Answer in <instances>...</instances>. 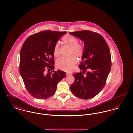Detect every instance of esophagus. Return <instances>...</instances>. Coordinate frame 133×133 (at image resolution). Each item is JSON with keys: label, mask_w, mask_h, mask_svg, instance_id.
Segmentation results:
<instances>
[{"label": "esophagus", "mask_w": 133, "mask_h": 133, "mask_svg": "<svg viewBox=\"0 0 133 133\" xmlns=\"http://www.w3.org/2000/svg\"><path fill=\"white\" fill-rule=\"evenodd\" d=\"M72 75V73H70V72H67L66 73V75L67 76H70V75Z\"/></svg>", "instance_id": "34e87169"}]
</instances>
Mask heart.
<instances>
[{"label":"heart","mask_w":133,"mask_h":133,"mask_svg":"<svg viewBox=\"0 0 133 133\" xmlns=\"http://www.w3.org/2000/svg\"><path fill=\"white\" fill-rule=\"evenodd\" d=\"M63 43L70 47L69 55H75L79 58H81L84 55L85 48L82 43H78V39L70 35L64 36L62 38ZM53 54L56 57L60 55L59 43L57 42L53 49ZM77 63V59L74 56H70L69 57H62L56 61V67L63 71L69 72L72 70Z\"/></svg>","instance_id":"heart-1"}]
</instances>
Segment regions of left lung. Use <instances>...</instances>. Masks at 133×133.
<instances>
[{"label": "left lung", "mask_w": 133, "mask_h": 133, "mask_svg": "<svg viewBox=\"0 0 133 133\" xmlns=\"http://www.w3.org/2000/svg\"><path fill=\"white\" fill-rule=\"evenodd\" d=\"M84 42V53L79 68V73L73 74L74 82L70 90L76 96L83 99L92 98L105 86L111 66L109 47L98 33L90 31L69 32Z\"/></svg>", "instance_id": "1"}]
</instances>
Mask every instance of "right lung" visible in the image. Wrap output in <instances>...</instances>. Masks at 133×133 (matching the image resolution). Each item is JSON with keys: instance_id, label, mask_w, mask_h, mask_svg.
Segmentation results:
<instances>
[{"instance_id": "obj_1", "label": "right lung", "mask_w": 133, "mask_h": 133, "mask_svg": "<svg viewBox=\"0 0 133 133\" xmlns=\"http://www.w3.org/2000/svg\"><path fill=\"white\" fill-rule=\"evenodd\" d=\"M66 31H43L29 37L20 52L19 72L27 91L34 97L44 99L55 94L57 85L66 77L65 72L54 69L53 49Z\"/></svg>"}]
</instances>
